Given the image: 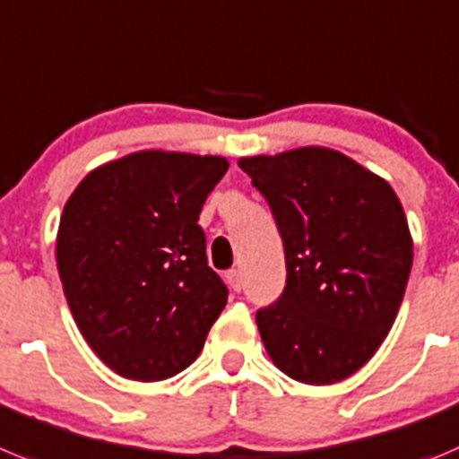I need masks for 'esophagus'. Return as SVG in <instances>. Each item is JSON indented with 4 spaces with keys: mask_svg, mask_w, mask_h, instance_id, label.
I'll list each match as a JSON object with an SVG mask.
<instances>
[{
    "mask_svg": "<svg viewBox=\"0 0 459 459\" xmlns=\"http://www.w3.org/2000/svg\"><path fill=\"white\" fill-rule=\"evenodd\" d=\"M226 283H229V286L233 288L235 292L242 290V272H239V270H229V272H226Z\"/></svg>",
    "mask_w": 459,
    "mask_h": 459,
    "instance_id": "esophagus-1",
    "label": "esophagus"
}]
</instances>
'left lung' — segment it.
I'll return each instance as SVG.
<instances>
[{
	"label": "left lung",
	"mask_w": 459,
	"mask_h": 459,
	"mask_svg": "<svg viewBox=\"0 0 459 459\" xmlns=\"http://www.w3.org/2000/svg\"><path fill=\"white\" fill-rule=\"evenodd\" d=\"M270 204L286 288L255 313L288 377L333 384L357 373L394 327L411 270V235L384 178L332 148L239 160Z\"/></svg>",
	"instance_id": "left-lung-1"
}]
</instances>
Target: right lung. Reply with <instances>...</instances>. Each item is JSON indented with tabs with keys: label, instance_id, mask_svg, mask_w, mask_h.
Wrapping results in <instances>:
<instances>
[{
	"label": "right lung",
	"instance_id": "obj_1",
	"mask_svg": "<svg viewBox=\"0 0 459 459\" xmlns=\"http://www.w3.org/2000/svg\"><path fill=\"white\" fill-rule=\"evenodd\" d=\"M229 162L142 151L107 162L70 194L56 267L82 336L114 373L158 382L204 350L229 290L208 267L199 221Z\"/></svg>",
	"mask_w": 459,
	"mask_h": 459
}]
</instances>
